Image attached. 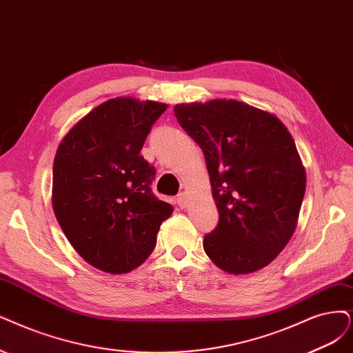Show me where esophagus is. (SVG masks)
Here are the masks:
<instances>
[{
	"mask_svg": "<svg viewBox=\"0 0 353 353\" xmlns=\"http://www.w3.org/2000/svg\"><path fill=\"white\" fill-rule=\"evenodd\" d=\"M177 203L181 208V210H185L189 205V198H188V193L186 192H181L179 196H177Z\"/></svg>",
	"mask_w": 353,
	"mask_h": 353,
	"instance_id": "obj_1",
	"label": "esophagus"
}]
</instances>
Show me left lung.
<instances>
[{"label":"left lung","mask_w":353,"mask_h":353,"mask_svg":"<svg viewBox=\"0 0 353 353\" xmlns=\"http://www.w3.org/2000/svg\"><path fill=\"white\" fill-rule=\"evenodd\" d=\"M174 114L205 154L219 214L205 253L230 275L263 269L291 240L305 193V167L288 128L232 99L179 103Z\"/></svg>","instance_id":"8db88e82"}]
</instances>
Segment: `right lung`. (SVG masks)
Here are the masks:
<instances>
[{
	"label": "right lung",
	"mask_w": 353,
	"mask_h": 353,
	"mask_svg": "<svg viewBox=\"0 0 353 353\" xmlns=\"http://www.w3.org/2000/svg\"><path fill=\"white\" fill-rule=\"evenodd\" d=\"M168 104L116 97L99 104L59 142L52 206L68 241L88 265L122 275L152 253L173 206L151 192L155 170L141 150Z\"/></svg>",
	"instance_id": "obj_1"
}]
</instances>
